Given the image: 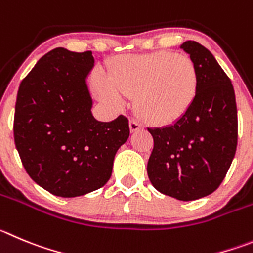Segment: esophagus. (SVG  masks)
<instances>
[{
    "mask_svg": "<svg viewBox=\"0 0 253 253\" xmlns=\"http://www.w3.org/2000/svg\"><path fill=\"white\" fill-rule=\"evenodd\" d=\"M129 129H131V132H137L140 131V129H142V126H141L137 121L131 120V121H129Z\"/></svg>",
    "mask_w": 253,
    "mask_h": 253,
    "instance_id": "obj_1",
    "label": "esophagus"
}]
</instances>
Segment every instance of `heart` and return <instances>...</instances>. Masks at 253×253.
<instances>
[{"mask_svg":"<svg viewBox=\"0 0 253 253\" xmlns=\"http://www.w3.org/2000/svg\"><path fill=\"white\" fill-rule=\"evenodd\" d=\"M200 77L187 56L166 51L116 58L108 79L100 77L97 92L106 102L120 106L134 97V110L155 126H169L188 112L197 97Z\"/></svg>","mask_w":253,"mask_h":253,"instance_id":"obj_1","label":"heart"}]
</instances>
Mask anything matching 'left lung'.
<instances>
[{
    "label": "left lung",
    "instance_id": "1",
    "mask_svg": "<svg viewBox=\"0 0 253 253\" xmlns=\"http://www.w3.org/2000/svg\"><path fill=\"white\" fill-rule=\"evenodd\" d=\"M180 47L197 67V97L182 119L161 128H148L153 150L147 173L161 193L193 201L216 191L232 164L237 107L231 80L211 52L196 41Z\"/></svg>",
    "mask_w": 253,
    "mask_h": 253
}]
</instances>
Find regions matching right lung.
Listing matches in <instances>:
<instances>
[{"label":"right lung","mask_w":253,"mask_h":253,"mask_svg":"<svg viewBox=\"0 0 253 253\" xmlns=\"http://www.w3.org/2000/svg\"><path fill=\"white\" fill-rule=\"evenodd\" d=\"M91 51L57 47L42 56L17 92L16 148L28 176L49 193L77 197L98 190L129 136L128 120L101 122L92 115L87 76Z\"/></svg>","instance_id":"obj_1"}]
</instances>
